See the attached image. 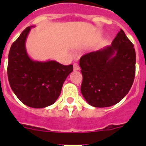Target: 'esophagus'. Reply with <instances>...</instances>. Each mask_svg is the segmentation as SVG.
<instances>
[{
	"label": "esophagus",
	"mask_w": 146,
	"mask_h": 146,
	"mask_svg": "<svg viewBox=\"0 0 146 146\" xmlns=\"http://www.w3.org/2000/svg\"><path fill=\"white\" fill-rule=\"evenodd\" d=\"M73 66H74V71H77L80 69L79 65H78V64H77V63H74V64H73Z\"/></svg>",
	"instance_id": "1"
}]
</instances>
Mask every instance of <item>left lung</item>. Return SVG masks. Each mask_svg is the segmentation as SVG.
<instances>
[{
	"mask_svg": "<svg viewBox=\"0 0 146 146\" xmlns=\"http://www.w3.org/2000/svg\"><path fill=\"white\" fill-rule=\"evenodd\" d=\"M136 54L133 44L121 29L110 46L82 55L81 93L95 108L119 102L128 94L135 76Z\"/></svg>",
	"mask_w": 146,
	"mask_h": 146,
	"instance_id": "left-lung-1",
	"label": "left lung"
}]
</instances>
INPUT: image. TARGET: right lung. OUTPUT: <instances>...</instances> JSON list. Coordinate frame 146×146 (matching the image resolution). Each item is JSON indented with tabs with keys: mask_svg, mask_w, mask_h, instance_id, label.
Returning <instances> with one entry per match:
<instances>
[{
	"mask_svg": "<svg viewBox=\"0 0 146 146\" xmlns=\"http://www.w3.org/2000/svg\"><path fill=\"white\" fill-rule=\"evenodd\" d=\"M31 28H25L11 45L8 79L13 92L23 104L30 108H43L57 100L73 66L62 65L55 60L41 62L30 58L25 40Z\"/></svg>",
	"mask_w": 146,
	"mask_h": 146,
	"instance_id": "add662e5",
	"label": "right lung"
}]
</instances>
